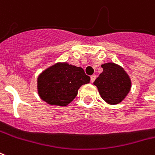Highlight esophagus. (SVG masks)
Returning a JSON list of instances; mask_svg holds the SVG:
<instances>
[{
  "label": "esophagus",
  "mask_w": 155,
  "mask_h": 155,
  "mask_svg": "<svg viewBox=\"0 0 155 155\" xmlns=\"http://www.w3.org/2000/svg\"><path fill=\"white\" fill-rule=\"evenodd\" d=\"M95 79H96L95 74H93V75H91V76H90V82H91V83H93V82L95 81Z\"/></svg>",
  "instance_id": "esophagus-1"
}]
</instances>
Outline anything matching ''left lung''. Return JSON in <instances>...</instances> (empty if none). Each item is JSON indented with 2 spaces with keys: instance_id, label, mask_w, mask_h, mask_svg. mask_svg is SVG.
<instances>
[{
  "instance_id": "obj_1",
  "label": "left lung",
  "mask_w": 155,
  "mask_h": 155,
  "mask_svg": "<svg viewBox=\"0 0 155 155\" xmlns=\"http://www.w3.org/2000/svg\"><path fill=\"white\" fill-rule=\"evenodd\" d=\"M103 72L95 81L101 97L109 104H117L123 100L130 89V80L121 66L114 63L102 65Z\"/></svg>"
}]
</instances>
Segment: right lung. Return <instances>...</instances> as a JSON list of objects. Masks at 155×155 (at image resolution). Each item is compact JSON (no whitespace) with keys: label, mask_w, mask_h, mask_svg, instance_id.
I'll return each instance as SVG.
<instances>
[{"label":"right lung","mask_w":155,"mask_h":155,"mask_svg":"<svg viewBox=\"0 0 155 155\" xmlns=\"http://www.w3.org/2000/svg\"><path fill=\"white\" fill-rule=\"evenodd\" d=\"M89 81L81 67L56 64L38 76V89L41 98L48 104L66 106L76 97L80 87Z\"/></svg>","instance_id":"1"}]
</instances>
